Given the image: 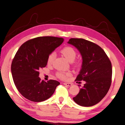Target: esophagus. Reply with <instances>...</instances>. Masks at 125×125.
Segmentation results:
<instances>
[{"mask_svg": "<svg viewBox=\"0 0 125 125\" xmlns=\"http://www.w3.org/2000/svg\"><path fill=\"white\" fill-rule=\"evenodd\" d=\"M63 84L66 85V86H72V83H63Z\"/></svg>", "mask_w": 125, "mask_h": 125, "instance_id": "esophagus-1", "label": "esophagus"}]
</instances>
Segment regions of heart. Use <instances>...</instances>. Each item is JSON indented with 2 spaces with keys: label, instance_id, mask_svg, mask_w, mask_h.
Returning <instances> with one entry per match:
<instances>
[{
  "label": "heart",
  "instance_id": "1",
  "mask_svg": "<svg viewBox=\"0 0 125 125\" xmlns=\"http://www.w3.org/2000/svg\"><path fill=\"white\" fill-rule=\"evenodd\" d=\"M61 53L62 54L63 56L66 58L67 61L69 62L73 61L75 57H76L77 52L75 51V50L72 47L66 46L64 48H63L61 50ZM55 59V54L53 53H50L47 57V63L48 65H52L53 63V61ZM73 66L75 67H80L81 65V61H76L74 62ZM58 78L62 79V80H66L71 75L70 72H59L56 74Z\"/></svg>",
  "mask_w": 125,
  "mask_h": 125
}]
</instances>
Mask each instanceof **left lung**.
Instances as JSON below:
<instances>
[{"mask_svg": "<svg viewBox=\"0 0 125 125\" xmlns=\"http://www.w3.org/2000/svg\"><path fill=\"white\" fill-rule=\"evenodd\" d=\"M68 43L76 47L83 58L82 68L75 81H85L73 100L81 106H92L100 102L110 89L113 73L111 62L104 51L94 42L72 38Z\"/></svg>", "mask_w": 125, "mask_h": 125, "instance_id": "obj_1", "label": "left lung"}]
</instances>
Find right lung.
I'll return each mask as SVG.
<instances>
[{
	"label": "right lung",
	"mask_w": 125,
	"mask_h": 125,
	"mask_svg": "<svg viewBox=\"0 0 125 125\" xmlns=\"http://www.w3.org/2000/svg\"><path fill=\"white\" fill-rule=\"evenodd\" d=\"M63 40L52 36L38 37L24 42L18 49L11 70L15 86L26 99L34 102L47 100L60 84L56 80L42 81L39 70L47 66L48 56Z\"/></svg>",
	"instance_id": "add662e5"
}]
</instances>
